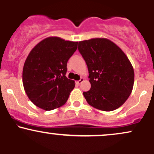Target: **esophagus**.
<instances>
[{
    "instance_id": "1",
    "label": "esophagus",
    "mask_w": 154,
    "mask_h": 154,
    "mask_svg": "<svg viewBox=\"0 0 154 154\" xmlns=\"http://www.w3.org/2000/svg\"><path fill=\"white\" fill-rule=\"evenodd\" d=\"M84 80H85L84 78H82H82H80V79H79V80L77 81V82H76V83H77V85H80L81 83H82V82L83 81H84Z\"/></svg>"
}]
</instances>
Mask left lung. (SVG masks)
Here are the masks:
<instances>
[{
	"instance_id": "left-lung-1",
	"label": "left lung",
	"mask_w": 154,
	"mask_h": 154,
	"mask_svg": "<svg viewBox=\"0 0 154 154\" xmlns=\"http://www.w3.org/2000/svg\"><path fill=\"white\" fill-rule=\"evenodd\" d=\"M78 49L89 72L91 88L83 93L88 104L104 111L123 105L131 94L135 78L128 56L107 38L79 41Z\"/></svg>"
}]
</instances>
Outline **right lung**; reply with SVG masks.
I'll list each match as a JSON object with an SVG mask.
<instances>
[{"label": "right lung", "mask_w": 154, "mask_h": 154, "mask_svg": "<svg viewBox=\"0 0 154 154\" xmlns=\"http://www.w3.org/2000/svg\"><path fill=\"white\" fill-rule=\"evenodd\" d=\"M78 42L48 37L32 49L22 71V82L29 99L45 111L66 103L75 86L66 77V64L77 48Z\"/></svg>", "instance_id": "obj_1"}]
</instances>
